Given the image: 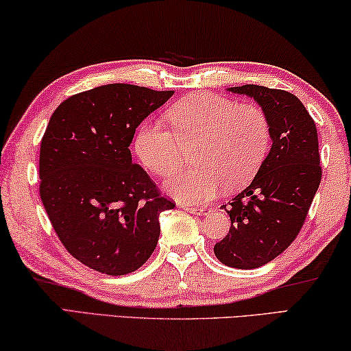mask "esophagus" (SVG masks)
Instances as JSON below:
<instances>
[{
  "label": "esophagus",
  "mask_w": 351,
  "mask_h": 351,
  "mask_svg": "<svg viewBox=\"0 0 351 351\" xmlns=\"http://www.w3.org/2000/svg\"><path fill=\"white\" fill-rule=\"evenodd\" d=\"M182 208L185 211H189L193 214H197V216H206L208 213H211V210L208 206H193V205H182Z\"/></svg>",
  "instance_id": "obj_1"
}]
</instances>
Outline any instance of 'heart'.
Wrapping results in <instances>:
<instances>
[{
    "label": "heart",
    "mask_w": 351,
    "mask_h": 351,
    "mask_svg": "<svg viewBox=\"0 0 351 351\" xmlns=\"http://www.w3.org/2000/svg\"><path fill=\"white\" fill-rule=\"evenodd\" d=\"M162 123L145 121L137 129L134 149L146 169L166 177L192 147L193 168L180 169L165 183L177 200L200 205L220 189H237L253 179L265 160L271 131L263 110L216 94H194L177 101Z\"/></svg>",
    "instance_id": "heart-1"
}]
</instances>
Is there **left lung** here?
Segmentation results:
<instances>
[{
  "label": "left lung",
  "instance_id": "obj_1",
  "mask_svg": "<svg viewBox=\"0 0 351 351\" xmlns=\"http://www.w3.org/2000/svg\"><path fill=\"white\" fill-rule=\"evenodd\" d=\"M226 90L253 98L271 131V149L253 182L223 205L230 232L214 245L223 265L253 269L285 251L302 228L322 177L317 131L302 101L290 92L257 84Z\"/></svg>",
  "mask_w": 351,
  "mask_h": 351
}]
</instances>
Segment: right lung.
<instances>
[{
	"label": "right lung",
	"instance_id": "add662e5",
	"mask_svg": "<svg viewBox=\"0 0 351 351\" xmlns=\"http://www.w3.org/2000/svg\"><path fill=\"white\" fill-rule=\"evenodd\" d=\"M172 94L104 84L69 97L49 120L41 202L64 248L98 273L125 276L143 265L157 247L160 213L176 206L129 151L137 126Z\"/></svg>",
	"mask_w": 351,
	"mask_h": 351
}]
</instances>
